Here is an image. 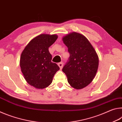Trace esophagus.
<instances>
[{
	"label": "esophagus",
	"mask_w": 122,
	"mask_h": 122,
	"mask_svg": "<svg viewBox=\"0 0 122 122\" xmlns=\"http://www.w3.org/2000/svg\"><path fill=\"white\" fill-rule=\"evenodd\" d=\"M57 65H58L59 67H60V68L61 69L62 68L63 66V64L62 62H60V63H59L58 64H57Z\"/></svg>",
	"instance_id": "34e87169"
}]
</instances>
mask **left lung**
Listing matches in <instances>:
<instances>
[{
	"mask_svg": "<svg viewBox=\"0 0 122 122\" xmlns=\"http://www.w3.org/2000/svg\"><path fill=\"white\" fill-rule=\"evenodd\" d=\"M62 40L70 54L62 71L70 85L81 89L89 84L95 76L98 67V55L89 41L81 34L70 33L63 37Z\"/></svg>",
	"mask_w": 122,
	"mask_h": 122,
	"instance_id": "left-lung-1",
	"label": "left lung"
}]
</instances>
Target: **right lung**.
Segmentation results:
<instances>
[{"label":"right lung","instance_id":"1","mask_svg":"<svg viewBox=\"0 0 122 122\" xmlns=\"http://www.w3.org/2000/svg\"><path fill=\"white\" fill-rule=\"evenodd\" d=\"M56 34H42L35 37L21 54L20 66L25 79L36 89H44L51 83L55 74L60 69L51 62L49 47L57 39Z\"/></svg>","mask_w":122,"mask_h":122}]
</instances>
